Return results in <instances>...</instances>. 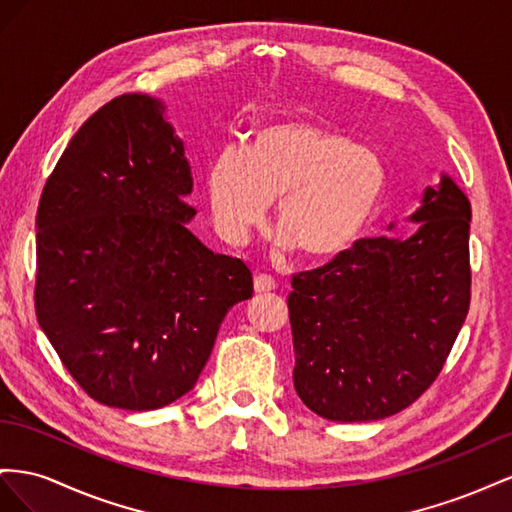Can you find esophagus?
I'll return each instance as SVG.
<instances>
[{"mask_svg":"<svg viewBox=\"0 0 512 512\" xmlns=\"http://www.w3.org/2000/svg\"><path fill=\"white\" fill-rule=\"evenodd\" d=\"M272 289H276L274 276H270V274H257L255 276V291H257V294H266V291H272Z\"/></svg>","mask_w":512,"mask_h":512,"instance_id":"esophagus-1","label":"esophagus"}]
</instances>
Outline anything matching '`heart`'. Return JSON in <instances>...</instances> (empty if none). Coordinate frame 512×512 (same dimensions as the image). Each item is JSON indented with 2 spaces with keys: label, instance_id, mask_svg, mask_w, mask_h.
I'll use <instances>...</instances> for the list:
<instances>
[{
  "label": "heart",
  "instance_id": "1",
  "mask_svg": "<svg viewBox=\"0 0 512 512\" xmlns=\"http://www.w3.org/2000/svg\"><path fill=\"white\" fill-rule=\"evenodd\" d=\"M388 191L384 160L330 130L306 122L261 128L251 152L227 148L208 173L216 231L244 244L281 199L279 225L309 257H334L354 246Z\"/></svg>",
  "mask_w": 512,
  "mask_h": 512
}]
</instances>
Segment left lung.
Segmentation results:
<instances>
[{
  "label": "left lung",
  "instance_id": "obj_1",
  "mask_svg": "<svg viewBox=\"0 0 512 512\" xmlns=\"http://www.w3.org/2000/svg\"><path fill=\"white\" fill-rule=\"evenodd\" d=\"M412 221V238H362L291 276L294 386L321 418L364 422L405 410L457 341L472 298L470 201L444 175Z\"/></svg>",
  "mask_w": 512,
  "mask_h": 512
}]
</instances>
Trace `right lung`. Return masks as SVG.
<instances>
[{
	"label": "right lung",
	"instance_id": "1",
	"mask_svg": "<svg viewBox=\"0 0 512 512\" xmlns=\"http://www.w3.org/2000/svg\"><path fill=\"white\" fill-rule=\"evenodd\" d=\"M141 94L102 105L70 139L36 214V317L75 382L102 405L156 410L191 390L233 304L244 261L212 253L182 141Z\"/></svg>",
	"mask_w": 512,
	"mask_h": 512
}]
</instances>
